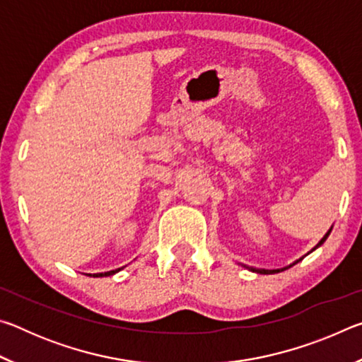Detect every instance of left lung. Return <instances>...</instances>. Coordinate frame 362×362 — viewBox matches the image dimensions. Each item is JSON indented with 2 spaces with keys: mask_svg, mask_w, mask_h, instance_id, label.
Listing matches in <instances>:
<instances>
[{
  "mask_svg": "<svg viewBox=\"0 0 362 362\" xmlns=\"http://www.w3.org/2000/svg\"><path fill=\"white\" fill-rule=\"evenodd\" d=\"M330 231H332V228H330L327 233H326V235H324V238H322V240L320 241V243H317L316 244V246H315V249H317V247H320L321 246V244L324 243V241H326L327 240V236L330 235ZM313 249V250H315ZM302 259H303V257H302ZM302 259H298L297 262H300V260H302ZM296 262V263H297ZM296 263H292V265H296ZM292 265H289V267H286V268H279V269H259V268H252V267H246V268H249L250 269V272H255V273H260V274H274V273H279V272H284V269H287V268H291Z\"/></svg>",
  "mask_w": 362,
  "mask_h": 362,
  "instance_id": "8db88e82",
  "label": "left lung"
}]
</instances>
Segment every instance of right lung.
Wrapping results in <instances>:
<instances>
[{"label": "right lung", "instance_id": "right-lung-1", "mask_svg": "<svg viewBox=\"0 0 362 362\" xmlns=\"http://www.w3.org/2000/svg\"><path fill=\"white\" fill-rule=\"evenodd\" d=\"M121 268H118V269H112V272H105V273H95V274H93L94 278H102V276H110V274H115V273H118Z\"/></svg>", "mask_w": 362, "mask_h": 362}]
</instances>
